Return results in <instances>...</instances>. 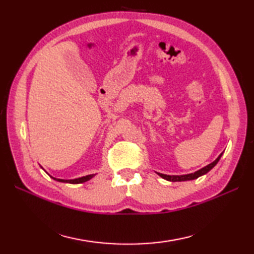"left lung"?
Returning a JSON list of instances; mask_svg holds the SVG:
<instances>
[{
	"instance_id": "obj_1",
	"label": "left lung",
	"mask_w": 254,
	"mask_h": 254,
	"mask_svg": "<svg viewBox=\"0 0 254 254\" xmlns=\"http://www.w3.org/2000/svg\"><path fill=\"white\" fill-rule=\"evenodd\" d=\"M223 153L220 154L218 157L216 158V160H214L212 164L207 165L206 167H204V168L199 169L198 171L194 172V174H190V175H183V176H167V175H163V174H158L161 178H164V179L168 180V181H172V182H176V181H187V180H193V179H197L198 177H201L205 174H207V172L213 168L214 166H216V164L219 161L220 157H222Z\"/></svg>"
}]
</instances>
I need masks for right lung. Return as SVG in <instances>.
Here are the masks:
<instances>
[{
    "mask_svg": "<svg viewBox=\"0 0 254 254\" xmlns=\"http://www.w3.org/2000/svg\"><path fill=\"white\" fill-rule=\"evenodd\" d=\"M93 177H94V175H89V176L78 178V179H74V180H62V179H56V178H53V179L57 181H60V182H67V183H73V185H75V183H83V182L88 181Z\"/></svg>",
    "mask_w": 254,
    "mask_h": 254,
    "instance_id": "1",
    "label": "right lung"
}]
</instances>
